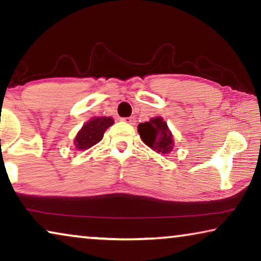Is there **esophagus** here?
I'll use <instances>...</instances> for the list:
<instances>
[{
    "mask_svg": "<svg viewBox=\"0 0 261 261\" xmlns=\"http://www.w3.org/2000/svg\"><path fill=\"white\" fill-rule=\"evenodd\" d=\"M123 120L125 123L131 124V125H135V124H136V118H135V117H127V118H123Z\"/></svg>",
    "mask_w": 261,
    "mask_h": 261,
    "instance_id": "esophagus-1",
    "label": "esophagus"
}]
</instances>
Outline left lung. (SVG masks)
<instances>
[{
  "label": "left lung",
  "mask_w": 261,
  "mask_h": 261,
  "mask_svg": "<svg viewBox=\"0 0 261 261\" xmlns=\"http://www.w3.org/2000/svg\"><path fill=\"white\" fill-rule=\"evenodd\" d=\"M138 134L149 148L163 155L170 152L174 146L172 135L162 117H156L149 122L139 124Z\"/></svg>",
  "instance_id": "1"
}]
</instances>
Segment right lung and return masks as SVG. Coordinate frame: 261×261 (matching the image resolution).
<instances>
[{"mask_svg": "<svg viewBox=\"0 0 261 261\" xmlns=\"http://www.w3.org/2000/svg\"><path fill=\"white\" fill-rule=\"evenodd\" d=\"M113 124L111 117H94L83 125L75 136L74 145L78 150H87L99 143L104 137V132Z\"/></svg>", "mask_w": 261, "mask_h": 261, "instance_id": "add662e5", "label": "right lung"}]
</instances>
